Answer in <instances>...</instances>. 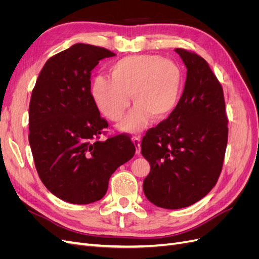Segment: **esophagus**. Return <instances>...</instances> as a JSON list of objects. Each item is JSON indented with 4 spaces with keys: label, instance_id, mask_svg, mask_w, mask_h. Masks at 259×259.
<instances>
[{
    "label": "esophagus",
    "instance_id": "esophagus-1",
    "mask_svg": "<svg viewBox=\"0 0 259 259\" xmlns=\"http://www.w3.org/2000/svg\"><path fill=\"white\" fill-rule=\"evenodd\" d=\"M133 143H134L135 147H136V153L139 154L140 153V137H133Z\"/></svg>",
    "mask_w": 259,
    "mask_h": 259
}]
</instances>
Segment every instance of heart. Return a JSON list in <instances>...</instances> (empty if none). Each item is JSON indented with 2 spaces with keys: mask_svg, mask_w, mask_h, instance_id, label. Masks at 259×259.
<instances>
[{
  "mask_svg": "<svg viewBox=\"0 0 259 259\" xmlns=\"http://www.w3.org/2000/svg\"><path fill=\"white\" fill-rule=\"evenodd\" d=\"M109 79L97 76L91 85V97L98 111L116 122L130 106L135 107L119 124L122 132L137 133L150 117L161 121L174 110L182 95L184 73L177 62L159 55H133L115 61L108 69Z\"/></svg>",
  "mask_w": 259,
  "mask_h": 259,
  "instance_id": "1",
  "label": "heart"
}]
</instances>
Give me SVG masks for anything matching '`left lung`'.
Masks as SVG:
<instances>
[{"mask_svg":"<svg viewBox=\"0 0 259 259\" xmlns=\"http://www.w3.org/2000/svg\"><path fill=\"white\" fill-rule=\"evenodd\" d=\"M175 52L187 68L183 95L167 119L142 140V154L151 167L144 180L145 195L167 209L190 206L213 189L228 142L221 83L198 54Z\"/></svg>","mask_w":259,"mask_h":259,"instance_id":"left-lung-1","label":"left lung"}]
</instances>
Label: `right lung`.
<instances>
[{"instance_id": "1", "label": "right lung", "mask_w": 259, "mask_h": 259, "mask_svg": "<svg viewBox=\"0 0 259 259\" xmlns=\"http://www.w3.org/2000/svg\"><path fill=\"white\" fill-rule=\"evenodd\" d=\"M115 54L77 43L51 57L29 105V144L37 174L57 198L72 204L100 200L114 170L135 154L126 134L99 136L108 127L91 97V74Z\"/></svg>"}]
</instances>
